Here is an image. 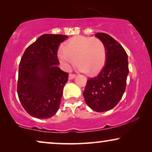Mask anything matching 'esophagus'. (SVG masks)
Listing matches in <instances>:
<instances>
[{
    "instance_id": "1",
    "label": "esophagus",
    "mask_w": 152,
    "mask_h": 152,
    "mask_svg": "<svg viewBox=\"0 0 152 152\" xmlns=\"http://www.w3.org/2000/svg\"><path fill=\"white\" fill-rule=\"evenodd\" d=\"M75 77V74H71V73H70L69 74V80H72V79H74Z\"/></svg>"
}]
</instances>
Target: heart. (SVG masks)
Returning <instances> with one entry per match:
<instances>
[{
  "label": "heart",
  "instance_id": "heart-1",
  "mask_svg": "<svg viewBox=\"0 0 152 152\" xmlns=\"http://www.w3.org/2000/svg\"><path fill=\"white\" fill-rule=\"evenodd\" d=\"M58 58L66 70L77 60L80 71L93 75L104 65L107 49L103 41L97 37L77 36L66 41L64 49L58 52Z\"/></svg>",
  "mask_w": 152,
  "mask_h": 152
}]
</instances>
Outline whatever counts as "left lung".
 <instances>
[{
	"label": "left lung",
	"instance_id": "1",
	"mask_svg": "<svg viewBox=\"0 0 152 152\" xmlns=\"http://www.w3.org/2000/svg\"><path fill=\"white\" fill-rule=\"evenodd\" d=\"M95 36L105 44L107 61L98 75L88 79L83 95L91 109L104 112L115 107L125 91L128 57L123 47L110 35L99 32Z\"/></svg>",
	"mask_w": 152,
	"mask_h": 152
}]
</instances>
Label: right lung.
<instances>
[{
    "mask_svg": "<svg viewBox=\"0 0 152 152\" xmlns=\"http://www.w3.org/2000/svg\"><path fill=\"white\" fill-rule=\"evenodd\" d=\"M62 34H43L27 48L20 59L17 93L27 113L37 118H49L57 113L68 82V73L57 65Z\"/></svg>",
    "mask_w": 152,
    "mask_h": 152,
    "instance_id": "right-lung-1",
    "label": "right lung"
}]
</instances>
